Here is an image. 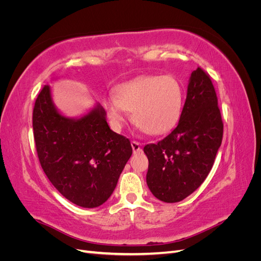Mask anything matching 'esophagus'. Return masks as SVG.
<instances>
[{"label":"esophagus","instance_id":"34e87169","mask_svg":"<svg viewBox=\"0 0 261 261\" xmlns=\"http://www.w3.org/2000/svg\"><path fill=\"white\" fill-rule=\"evenodd\" d=\"M141 145L138 143V141H132V148H133V152L134 153H139L141 151Z\"/></svg>","mask_w":261,"mask_h":261}]
</instances>
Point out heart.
<instances>
[{
    "label": "heart",
    "mask_w": 261,
    "mask_h": 261,
    "mask_svg": "<svg viewBox=\"0 0 261 261\" xmlns=\"http://www.w3.org/2000/svg\"><path fill=\"white\" fill-rule=\"evenodd\" d=\"M183 90L170 75H147L118 86L115 96L103 99V106L116 129H121L132 112L133 121L148 135L169 132L180 115Z\"/></svg>",
    "instance_id": "1"
}]
</instances>
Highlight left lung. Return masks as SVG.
Listing matches in <instances>:
<instances>
[{"mask_svg": "<svg viewBox=\"0 0 261 261\" xmlns=\"http://www.w3.org/2000/svg\"><path fill=\"white\" fill-rule=\"evenodd\" d=\"M223 123L210 77L198 67L189 77L176 127L156 144L144 147L147 185L164 202H178L208 176L222 143Z\"/></svg>", "mask_w": 261, "mask_h": 261, "instance_id": "8db88e82", "label": "left lung"}]
</instances>
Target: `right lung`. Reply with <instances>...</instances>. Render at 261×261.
Masks as SVG:
<instances>
[{"label":"right lung","instance_id":"right-lung-1","mask_svg":"<svg viewBox=\"0 0 261 261\" xmlns=\"http://www.w3.org/2000/svg\"><path fill=\"white\" fill-rule=\"evenodd\" d=\"M33 127L41 167L66 199L96 208L110 198L133 149L110 129L103 108L96 103L81 116H66L46 85L36 100Z\"/></svg>","mask_w":261,"mask_h":261}]
</instances>
